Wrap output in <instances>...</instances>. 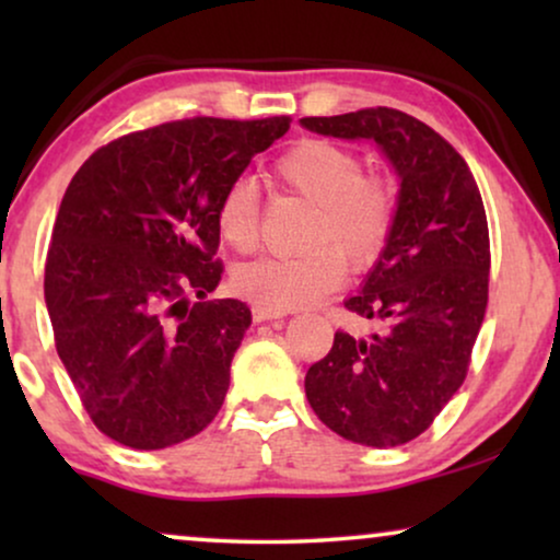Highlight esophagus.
Segmentation results:
<instances>
[{"label":"esophagus","mask_w":560,"mask_h":560,"mask_svg":"<svg viewBox=\"0 0 560 560\" xmlns=\"http://www.w3.org/2000/svg\"><path fill=\"white\" fill-rule=\"evenodd\" d=\"M252 318H255V324H262V320L282 318V311H272V308H262V305H255V308H252Z\"/></svg>","instance_id":"34e87169"}]
</instances>
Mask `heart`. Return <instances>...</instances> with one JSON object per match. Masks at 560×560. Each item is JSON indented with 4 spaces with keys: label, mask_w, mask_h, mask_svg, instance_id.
<instances>
[{
    "label": "heart",
    "mask_w": 560,
    "mask_h": 560,
    "mask_svg": "<svg viewBox=\"0 0 560 560\" xmlns=\"http://www.w3.org/2000/svg\"><path fill=\"white\" fill-rule=\"evenodd\" d=\"M280 186L313 203L305 224L311 249L290 257H257L232 272V288L272 311H293L320 301L347 278L377 262L397 221V188L385 175L364 173V160L339 142L305 137L275 160ZM213 221L234 252L255 249L259 190L234 178L221 190Z\"/></svg>",
    "instance_id": "b5f03b06"
}]
</instances>
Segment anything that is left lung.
Here are the masks:
<instances>
[{
	"label": "left lung",
	"mask_w": 560,
	"mask_h": 560,
	"mask_svg": "<svg viewBox=\"0 0 560 560\" xmlns=\"http://www.w3.org/2000/svg\"><path fill=\"white\" fill-rule=\"evenodd\" d=\"M301 125L374 140L400 175L393 236L362 293L343 303L380 331H336L305 374L320 423L362 446H400L431 428L469 372L492 262L485 203L466 160L410 114L374 106Z\"/></svg>",
	"instance_id": "1"
}]
</instances>
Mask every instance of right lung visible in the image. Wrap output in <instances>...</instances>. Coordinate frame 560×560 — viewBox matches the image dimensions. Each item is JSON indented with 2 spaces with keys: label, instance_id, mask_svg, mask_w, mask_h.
Returning <instances> with one entry per match:
<instances>
[{
  "label": "right lung",
  "instance_id": "add662e5",
  "mask_svg": "<svg viewBox=\"0 0 560 560\" xmlns=\"http://www.w3.org/2000/svg\"><path fill=\"white\" fill-rule=\"evenodd\" d=\"M288 129L290 117L165 121L98 148L68 183L45 303L83 408L121 446H175L221 410L252 313L206 301L224 272L213 209Z\"/></svg>",
  "mask_w": 560,
  "mask_h": 560
}]
</instances>
